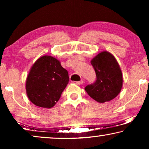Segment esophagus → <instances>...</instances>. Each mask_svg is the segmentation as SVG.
Here are the masks:
<instances>
[{
  "instance_id": "esophagus-1",
  "label": "esophagus",
  "mask_w": 149,
  "mask_h": 149,
  "mask_svg": "<svg viewBox=\"0 0 149 149\" xmlns=\"http://www.w3.org/2000/svg\"><path fill=\"white\" fill-rule=\"evenodd\" d=\"M83 82H84V81H83V80H81L80 81H77V82H75V83H76L77 85H82L83 83Z\"/></svg>"
}]
</instances>
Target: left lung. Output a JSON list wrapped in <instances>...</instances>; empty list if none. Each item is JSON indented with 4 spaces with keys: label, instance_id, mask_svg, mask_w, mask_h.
<instances>
[{
    "label": "left lung",
    "instance_id": "left-lung-1",
    "mask_svg": "<svg viewBox=\"0 0 149 149\" xmlns=\"http://www.w3.org/2000/svg\"><path fill=\"white\" fill-rule=\"evenodd\" d=\"M96 74L94 83L87 85L85 91L97 102L104 103L115 98L123 86V74L117 60L107 51L102 52L91 60Z\"/></svg>",
    "mask_w": 149,
    "mask_h": 149
}]
</instances>
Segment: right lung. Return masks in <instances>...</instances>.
Returning a JSON list of instances; mask_svg holds the SVG:
<instances>
[{
    "instance_id": "obj_1",
    "label": "right lung",
    "mask_w": 149,
    "mask_h": 149,
    "mask_svg": "<svg viewBox=\"0 0 149 149\" xmlns=\"http://www.w3.org/2000/svg\"><path fill=\"white\" fill-rule=\"evenodd\" d=\"M68 81V71L60 61L43 56L30 68L26 81V94L34 105L50 109L58 102Z\"/></svg>"
}]
</instances>
